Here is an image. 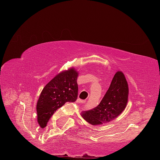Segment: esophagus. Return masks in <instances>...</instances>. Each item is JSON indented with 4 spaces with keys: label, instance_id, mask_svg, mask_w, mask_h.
Instances as JSON below:
<instances>
[{
    "label": "esophagus",
    "instance_id": "esophagus-1",
    "mask_svg": "<svg viewBox=\"0 0 160 160\" xmlns=\"http://www.w3.org/2000/svg\"><path fill=\"white\" fill-rule=\"evenodd\" d=\"M77 102H78V103H84V102H86L85 100H81V99L78 98V100H77Z\"/></svg>",
    "mask_w": 160,
    "mask_h": 160
}]
</instances>
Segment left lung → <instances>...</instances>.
<instances>
[{"label":"left lung","instance_id":"8db88e82","mask_svg":"<svg viewBox=\"0 0 160 160\" xmlns=\"http://www.w3.org/2000/svg\"><path fill=\"white\" fill-rule=\"evenodd\" d=\"M128 86L126 77L118 71L113 76L109 89L97 107L81 113L89 124L98 126L115 120L124 111L128 103Z\"/></svg>","mask_w":160,"mask_h":160}]
</instances>
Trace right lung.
I'll use <instances>...</instances> for the list:
<instances>
[{"mask_svg":"<svg viewBox=\"0 0 160 160\" xmlns=\"http://www.w3.org/2000/svg\"><path fill=\"white\" fill-rule=\"evenodd\" d=\"M78 74L74 68H70L56 75L43 88L37 103L38 122L41 127L47 126L57 109L77 100Z\"/></svg>","mask_w":160,"mask_h":160,"instance_id":"right-lung-1","label":"right lung"}]
</instances>
